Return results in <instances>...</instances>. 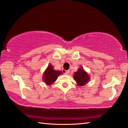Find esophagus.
<instances>
[{
	"mask_svg": "<svg viewBox=\"0 0 128 128\" xmlns=\"http://www.w3.org/2000/svg\"><path fill=\"white\" fill-rule=\"evenodd\" d=\"M69 72H70V70H66V72H65V74H66V75H68V74H69Z\"/></svg>",
	"mask_w": 128,
	"mask_h": 128,
	"instance_id": "34e87169",
	"label": "esophagus"
}]
</instances>
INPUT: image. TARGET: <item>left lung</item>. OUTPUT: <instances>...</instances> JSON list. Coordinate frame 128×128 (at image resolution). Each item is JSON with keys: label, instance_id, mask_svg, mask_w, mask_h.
<instances>
[{"label": "left lung", "instance_id": "obj_1", "mask_svg": "<svg viewBox=\"0 0 128 128\" xmlns=\"http://www.w3.org/2000/svg\"><path fill=\"white\" fill-rule=\"evenodd\" d=\"M73 78L79 86H82L86 84V83L90 80L89 75L84 71L82 67L79 68L78 71L74 73Z\"/></svg>", "mask_w": 128, "mask_h": 128}]
</instances>
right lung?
<instances>
[{
  "label": "right lung",
  "mask_w": 128,
  "mask_h": 128,
  "mask_svg": "<svg viewBox=\"0 0 128 128\" xmlns=\"http://www.w3.org/2000/svg\"><path fill=\"white\" fill-rule=\"evenodd\" d=\"M62 74L61 71L54 70L52 65L50 64L44 73L43 80L47 85H51L57 80L58 76Z\"/></svg>",
  "instance_id": "obj_1"
}]
</instances>
